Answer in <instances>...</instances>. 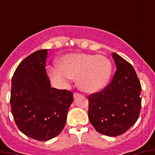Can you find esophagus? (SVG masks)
Here are the masks:
<instances>
[{"mask_svg":"<svg viewBox=\"0 0 155 155\" xmlns=\"http://www.w3.org/2000/svg\"><path fill=\"white\" fill-rule=\"evenodd\" d=\"M80 96H81V94H80V93H78V92H75V93H74V95H73V97H74V98H77V97H80Z\"/></svg>","mask_w":155,"mask_h":155,"instance_id":"1","label":"esophagus"}]
</instances>
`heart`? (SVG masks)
<instances>
[{
	"label": "heart",
	"instance_id": "b5f03b06",
	"mask_svg": "<svg viewBox=\"0 0 155 155\" xmlns=\"http://www.w3.org/2000/svg\"><path fill=\"white\" fill-rule=\"evenodd\" d=\"M48 71L52 81L59 87H66L69 80L77 77L80 89L94 92L107 84L112 74V63L103 54H68L59 59V66L50 67Z\"/></svg>",
	"mask_w": 155,
	"mask_h": 155
}]
</instances>
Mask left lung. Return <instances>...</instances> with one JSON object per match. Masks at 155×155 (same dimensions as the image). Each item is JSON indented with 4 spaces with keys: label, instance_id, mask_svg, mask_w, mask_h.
I'll use <instances>...</instances> for the list:
<instances>
[{
    "label": "left lung",
    "instance_id": "8db88e82",
    "mask_svg": "<svg viewBox=\"0 0 155 155\" xmlns=\"http://www.w3.org/2000/svg\"><path fill=\"white\" fill-rule=\"evenodd\" d=\"M117 71L110 83L88 96V118L100 134L115 137L134 125L141 111L139 79L133 66L113 53Z\"/></svg>",
    "mask_w": 155,
    "mask_h": 155
}]
</instances>
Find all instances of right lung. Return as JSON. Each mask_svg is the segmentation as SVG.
<instances>
[{
	"label": "right lung",
	"mask_w": 155,
	"mask_h": 155,
	"mask_svg": "<svg viewBox=\"0 0 155 155\" xmlns=\"http://www.w3.org/2000/svg\"><path fill=\"white\" fill-rule=\"evenodd\" d=\"M47 50L34 52L23 59L13 73L11 112L21 132L38 141L58 136L73 101L71 91L51 87L46 71Z\"/></svg>",
	"instance_id": "1"
}]
</instances>
